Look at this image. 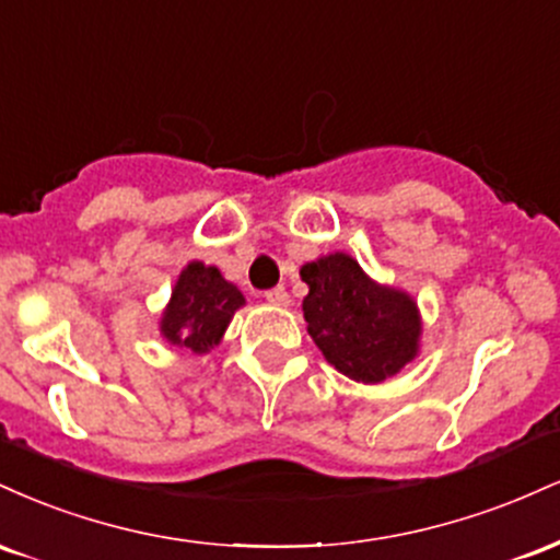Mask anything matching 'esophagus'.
<instances>
[{
	"label": "esophagus",
	"instance_id": "esophagus-1",
	"mask_svg": "<svg viewBox=\"0 0 560 560\" xmlns=\"http://www.w3.org/2000/svg\"><path fill=\"white\" fill-rule=\"evenodd\" d=\"M266 300L271 302V305H289V292L284 287H273L266 292Z\"/></svg>",
	"mask_w": 560,
	"mask_h": 560
}]
</instances>
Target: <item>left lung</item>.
<instances>
[{
    "label": "left lung",
    "mask_w": 560,
    "mask_h": 560,
    "mask_svg": "<svg viewBox=\"0 0 560 560\" xmlns=\"http://www.w3.org/2000/svg\"><path fill=\"white\" fill-rule=\"evenodd\" d=\"M300 276L311 289L307 334L339 374L376 384L416 355L421 320L408 294L374 284L345 253L307 262Z\"/></svg>",
    "instance_id": "left-lung-1"
}]
</instances>
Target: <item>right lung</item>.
I'll list each match as a JSON object with an SVG mask.
<instances>
[{
  "label": "right lung",
  "mask_w": 560,
  "mask_h": 560,
  "mask_svg": "<svg viewBox=\"0 0 560 560\" xmlns=\"http://www.w3.org/2000/svg\"><path fill=\"white\" fill-rule=\"evenodd\" d=\"M242 292L223 279L221 271L202 262H189L178 276L160 331L171 345L191 352H208L226 331Z\"/></svg>",
  "instance_id": "add662e5"
}]
</instances>
